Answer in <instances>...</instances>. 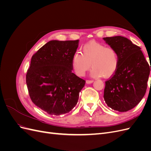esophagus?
<instances>
[{
	"instance_id": "34e87169",
	"label": "esophagus",
	"mask_w": 151,
	"mask_h": 151,
	"mask_svg": "<svg viewBox=\"0 0 151 151\" xmlns=\"http://www.w3.org/2000/svg\"><path fill=\"white\" fill-rule=\"evenodd\" d=\"M94 82L93 80H86V83L87 84H91V83H93Z\"/></svg>"
}]
</instances>
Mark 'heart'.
<instances>
[{
  "label": "heart",
  "mask_w": 151,
  "mask_h": 151,
  "mask_svg": "<svg viewBox=\"0 0 151 151\" xmlns=\"http://www.w3.org/2000/svg\"><path fill=\"white\" fill-rule=\"evenodd\" d=\"M82 52H76L72 58V67L77 76H84L91 67V74L94 77L108 78L115 74L120 60L114 48L92 41L84 45Z\"/></svg>",
  "instance_id": "b5f03b06"
}]
</instances>
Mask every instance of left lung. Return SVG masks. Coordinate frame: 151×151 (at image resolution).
Masks as SVG:
<instances>
[{"label": "left lung", "mask_w": 151, "mask_h": 151, "mask_svg": "<svg viewBox=\"0 0 151 151\" xmlns=\"http://www.w3.org/2000/svg\"><path fill=\"white\" fill-rule=\"evenodd\" d=\"M103 40L116 50L120 60L115 74L105 82L104 101L114 110L127 111L145 95L151 65L141 48L127 38L117 36Z\"/></svg>", "instance_id": "left-lung-1"}]
</instances>
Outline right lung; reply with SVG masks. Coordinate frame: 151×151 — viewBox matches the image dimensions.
I'll return each instance as SVG.
<instances>
[{
    "mask_svg": "<svg viewBox=\"0 0 151 151\" xmlns=\"http://www.w3.org/2000/svg\"><path fill=\"white\" fill-rule=\"evenodd\" d=\"M79 40H52L31 58L26 84L33 103L49 115L59 116L74 108L86 81L72 72V58Z\"/></svg>",
    "mask_w": 151,
    "mask_h": 151,
    "instance_id": "obj_1",
    "label": "right lung"
}]
</instances>
